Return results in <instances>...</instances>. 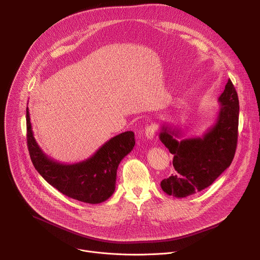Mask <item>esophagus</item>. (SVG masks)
<instances>
[{
    "mask_svg": "<svg viewBox=\"0 0 260 260\" xmlns=\"http://www.w3.org/2000/svg\"><path fill=\"white\" fill-rule=\"evenodd\" d=\"M157 131V125L156 124H150L146 127V132L145 135L147 137V139L152 140L155 137V133Z\"/></svg>",
    "mask_w": 260,
    "mask_h": 260,
    "instance_id": "obj_1",
    "label": "esophagus"
}]
</instances>
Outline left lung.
<instances>
[{"label":"left lung","instance_id":"8db88e82","mask_svg":"<svg viewBox=\"0 0 260 260\" xmlns=\"http://www.w3.org/2000/svg\"><path fill=\"white\" fill-rule=\"evenodd\" d=\"M218 102L216 120L202 137L182 139L180 129L161 126L159 139L174 154V172L160 182L167 194L182 199L202 191L231 166L237 149L240 110L238 93L231 80Z\"/></svg>","mask_w":260,"mask_h":260}]
</instances>
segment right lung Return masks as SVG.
I'll use <instances>...</instances> for the list:
<instances>
[{
    "label": "right lung",
    "instance_id": "obj_1",
    "mask_svg": "<svg viewBox=\"0 0 260 260\" xmlns=\"http://www.w3.org/2000/svg\"><path fill=\"white\" fill-rule=\"evenodd\" d=\"M26 134L29 156L38 173L62 194L93 205L107 201L114 193L118 166L136 144L135 134L124 132L107 141L89 158L68 165L43 152L34 138L27 107Z\"/></svg>",
    "mask_w": 260,
    "mask_h": 260
}]
</instances>
